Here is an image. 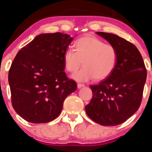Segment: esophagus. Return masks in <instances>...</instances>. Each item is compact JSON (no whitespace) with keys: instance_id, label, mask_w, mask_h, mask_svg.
<instances>
[{"instance_id":"1","label":"esophagus","mask_w":152,"mask_h":152,"mask_svg":"<svg viewBox=\"0 0 152 152\" xmlns=\"http://www.w3.org/2000/svg\"><path fill=\"white\" fill-rule=\"evenodd\" d=\"M77 87H78V88H82V87H85V85H83V84H80V83H79V84H77Z\"/></svg>"}]
</instances>
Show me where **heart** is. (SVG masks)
Instances as JSON below:
<instances>
[{
  "label": "heart",
  "instance_id": "obj_1",
  "mask_svg": "<svg viewBox=\"0 0 152 152\" xmlns=\"http://www.w3.org/2000/svg\"><path fill=\"white\" fill-rule=\"evenodd\" d=\"M75 50L67 49L63 54L64 66L68 72H74L71 78L78 82H85L96 78L102 80L114 71L118 62V50L110 44L92 35H86L75 42Z\"/></svg>",
  "mask_w": 152,
  "mask_h": 152
}]
</instances>
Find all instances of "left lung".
Returning a JSON list of instances; mask_svg holds the SVG:
<instances>
[{"mask_svg": "<svg viewBox=\"0 0 152 152\" xmlns=\"http://www.w3.org/2000/svg\"><path fill=\"white\" fill-rule=\"evenodd\" d=\"M96 34L116 48L118 58L110 76L90 86L93 95L85 110L96 123L112 126L125 122L140 107L146 69L135 45L114 34Z\"/></svg>", "mask_w": 152, "mask_h": 152, "instance_id": "8db88e82", "label": "left lung"}]
</instances>
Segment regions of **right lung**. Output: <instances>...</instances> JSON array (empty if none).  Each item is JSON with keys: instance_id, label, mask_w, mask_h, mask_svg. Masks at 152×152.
Wrapping results in <instances>:
<instances>
[{"instance_id": "right-lung-1", "label": "right lung", "mask_w": 152, "mask_h": 152, "mask_svg": "<svg viewBox=\"0 0 152 152\" xmlns=\"http://www.w3.org/2000/svg\"><path fill=\"white\" fill-rule=\"evenodd\" d=\"M73 39L67 34H41L20 49L9 71L12 107L26 121L44 124L61 113L77 85L65 74L63 54Z\"/></svg>"}]
</instances>
